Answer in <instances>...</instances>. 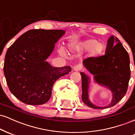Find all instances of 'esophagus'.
<instances>
[{
    "mask_svg": "<svg viewBox=\"0 0 135 135\" xmlns=\"http://www.w3.org/2000/svg\"><path fill=\"white\" fill-rule=\"evenodd\" d=\"M73 70L75 71H79L81 70V66L80 65H76L73 67Z\"/></svg>",
    "mask_w": 135,
    "mask_h": 135,
    "instance_id": "1",
    "label": "esophagus"
}]
</instances>
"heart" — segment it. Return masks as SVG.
Here are the masks:
<instances>
[{"label": "heart", "instance_id": "heart-1", "mask_svg": "<svg viewBox=\"0 0 135 135\" xmlns=\"http://www.w3.org/2000/svg\"><path fill=\"white\" fill-rule=\"evenodd\" d=\"M71 50H75L77 52H88L90 51V54L92 56L97 57L101 55L104 51L105 45L102 42H98L95 39H88L82 41L78 45L73 47L69 45ZM59 53L62 56H66V53L62 47H59L58 50Z\"/></svg>", "mask_w": 135, "mask_h": 135}]
</instances>
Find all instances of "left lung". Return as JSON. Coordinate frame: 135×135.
I'll return each instance as SVG.
<instances>
[{"label": "left lung", "instance_id": "left-lung-1", "mask_svg": "<svg viewBox=\"0 0 135 135\" xmlns=\"http://www.w3.org/2000/svg\"><path fill=\"white\" fill-rule=\"evenodd\" d=\"M129 62L128 53L119 40L113 35L110 36L107 40L105 55L97 57L87 58L84 60L83 64L88 72L93 76L95 83L111 91V102L104 107L97 106L91 103L88 95L90 78L81 72L80 74L83 102L88 107L97 109L109 108L119 102L128 90L131 76Z\"/></svg>", "mask_w": 135, "mask_h": 135}]
</instances>
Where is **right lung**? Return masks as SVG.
<instances>
[{
  "instance_id": "add662e5",
  "label": "right lung",
  "mask_w": 135,
  "mask_h": 135,
  "mask_svg": "<svg viewBox=\"0 0 135 135\" xmlns=\"http://www.w3.org/2000/svg\"><path fill=\"white\" fill-rule=\"evenodd\" d=\"M65 33L62 30H31L8 49L4 75L11 92L21 102L45 104L51 97L54 83L71 71L70 66L52 67L46 61Z\"/></svg>"
}]
</instances>
